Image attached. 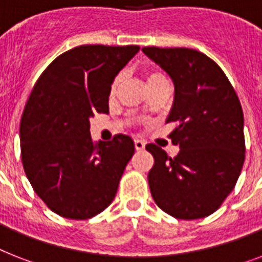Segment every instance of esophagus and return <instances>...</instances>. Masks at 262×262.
<instances>
[{"mask_svg":"<svg viewBox=\"0 0 262 262\" xmlns=\"http://www.w3.org/2000/svg\"><path fill=\"white\" fill-rule=\"evenodd\" d=\"M135 148L137 151H143L144 148H145V143H144L143 140H135Z\"/></svg>","mask_w":262,"mask_h":262,"instance_id":"34e87169","label":"esophagus"}]
</instances>
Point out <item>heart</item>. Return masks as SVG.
<instances>
[{
	"instance_id": "b5f03b06",
	"label": "heart",
	"mask_w": 262,
	"mask_h": 262,
	"mask_svg": "<svg viewBox=\"0 0 262 262\" xmlns=\"http://www.w3.org/2000/svg\"><path fill=\"white\" fill-rule=\"evenodd\" d=\"M162 79H164V75H163V73H162V72H159V71H149V72H148V75H147L148 87H149L151 84L156 83L158 80H162ZM121 81H122V76H121V75L117 76L114 81H113V84H111V90H110L111 95H114L115 92L118 91L119 85H121Z\"/></svg>"
}]
</instances>
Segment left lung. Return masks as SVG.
<instances>
[{
	"mask_svg": "<svg viewBox=\"0 0 262 262\" xmlns=\"http://www.w3.org/2000/svg\"><path fill=\"white\" fill-rule=\"evenodd\" d=\"M145 54L167 72L175 96L167 122L178 155L171 158L155 144L148 174L158 207L177 219L205 217L235 187L245 162L244 111L235 90L217 63L186 47H144Z\"/></svg>",
	"mask_w": 262,
	"mask_h": 262,
	"instance_id": "8db88e82",
	"label": "left lung"
}]
</instances>
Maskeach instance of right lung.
I'll list each match as a JSON object with an SVG mask.
<instances>
[{"label": "right lung", "mask_w": 262, "mask_h": 262, "mask_svg": "<svg viewBox=\"0 0 262 262\" xmlns=\"http://www.w3.org/2000/svg\"><path fill=\"white\" fill-rule=\"evenodd\" d=\"M139 50L77 46L58 55L31 91L20 122L23 167L35 193L57 215L90 219L117 194L135 144L125 135L95 143L90 118L108 113L111 84Z\"/></svg>", "instance_id": "1"}]
</instances>
